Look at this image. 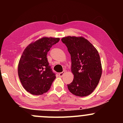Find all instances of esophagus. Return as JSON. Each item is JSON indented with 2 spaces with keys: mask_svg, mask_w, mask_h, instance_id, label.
Returning <instances> with one entry per match:
<instances>
[{
  "mask_svg": "<svg viewBox=\"0 0 123 123\" xmlns=\"http://www.w3.org/2000/svg\"><path fill=\"white\" fill-rule=\"evenodd\" d=\"M65 73V71L59 73V76H60V77H62V76H63V74H64Z\"/></svg>",
  "mask_w": 123,
  "mask_h": 123,
  "instance_id": "34e87169",
  "label": "esophagus"
}]
</instances>
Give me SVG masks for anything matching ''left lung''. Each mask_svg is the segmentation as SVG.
Here are the masks:
<instances>
[{
    "mask_svg": "<svg viewBox=\"0 0 123 123\" xmlns=\"http://www.w3.org/2000/svg\"><path fill=\"white\" fill-rule=\"evenodd\" d=\"M71 57L73 81L68 84L74 95L86 97L91 94L98 84L102 75V65L95 47L82 36L62 38Z\"/></svg>",
    "mask_w": 123,
    "mask_h": 123,
    "instance_id": "left-lung-1",
    "label": "left lung"
}]
</instances>
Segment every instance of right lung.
<instances>
[{"label": "right lung", "mask_w": 123, "mask_h": 123, "mask_svg": "<svg viewBox=\"0 0 123 123\" xmlns=\"http://www.w3.org/2000/svg\"><path fill=\"white\" fill-rule=\"evenodd\" d=\"M60 38L43 37L25 48L20 58L18 73L26 91L36 95H42L50 90L56 78L48 62L47 54Z\"/></svg>", "instance_id": "obj_1"}]
</instances>
